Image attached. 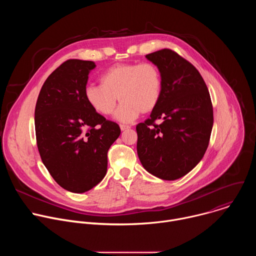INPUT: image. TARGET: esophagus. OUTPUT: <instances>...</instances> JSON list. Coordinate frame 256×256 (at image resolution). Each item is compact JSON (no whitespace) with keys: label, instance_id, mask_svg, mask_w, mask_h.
<instances>
[{"label":"esophagus","instance_id":"1","mask_svg":"<svg viewBox=\"0 0 256 256\" xmlns=\"http://www.w3.org/2000/svg\"><path fill=\"white\" fill-rule=\"evenodd\" d=\"M130 126H124V124H120V130L124 132V130H128Z\"/></svg>","mask_w":256,"mask_h":256}]
</instances>
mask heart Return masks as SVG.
I'll return each instance as SVG.
<instances>
[{
  "label": "heart",
  "instance_id": "b5f03b06",
  "mask_svg": "<svg viewBox=\"0 0 256 256\" xmlns=\"http://www.w3.org/2000/svg\"><path fill=\"white\" fill-rule=\"evenodd\" d=\"M100 83L86 86V101L95 112L106 116L114 112L120 99L122 103L114 118L124 124L153 112L161 98V72L151 62L114 64L101 75Z\"/></svg>",
  "mask_w": 256,
  "mask_h": 256
}]
</instances>
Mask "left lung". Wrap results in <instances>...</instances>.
Instances as JSON below:
<instances>
[{
	"label": "left lung",
	"instance_id": "1",
	"mask_svg": "<svg viewBox=\"0 0 256 256\" xmlns=\"http://www.w3.org/2000/svg\"><path fill=\"white\" fill-rule=\"evenodd\" d=\"M146 58L161 72L162 93L150 118L136 126L138 156L152 175L176 180L206 151L214 124L210 93L198 70L176 52L161 50Z\"/></svg>",
	"mask_w": 256,
	"mask_h": 256
}]
</instances>
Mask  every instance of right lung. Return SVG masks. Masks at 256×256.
<instances>
[{"label":"right lung","mask_w":256,"mask_h":256,"mask_svg":"<svg viewBox=\"0 0 256 256\" xmlns=\"http://www.w3.org/2000/svg\"><path fill=\"white\" fill-rule=\"evenodd\" d=\"M94 62L68 60L44 82L35 106L42 160L64 190L83 194L104 178L107 152L120 134L118 124L95 112L85 99Z\"/></svg>","instance_id":"1"}]
</instances>
